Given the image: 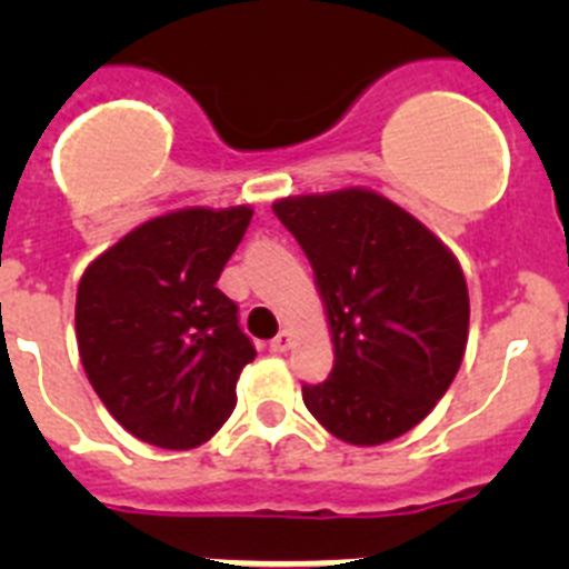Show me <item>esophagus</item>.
Returning a JSON list of instances; mask_svg holds the SVG:
<instances>
[{
  "label": "esophagus",
  "instance_id": "obj_1",
  "mask_svg": "<svg viewBox=\"0 0 569 569\" xmlns=\"http://www.w3.org/2000/svg\"><path fill=\"white\" fill-rule=\"evenodd\" d=\"M290 347H293V333H290V330H279V336L270 341V350H273V353H288Z\"/></svg>",
  "mask_w": 569,
  "mask_h": 569
}]
</instances>
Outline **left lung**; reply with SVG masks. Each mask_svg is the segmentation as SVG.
<instances>
[{
	"mask_svg": "<svg viewBox=\"0 0 569 569\" xmlns=\"http://www.w3.org/2000/svg\"><path fill=\"white\" fill-rule=\"evenodd\" d=\"M273 213L308 256L333 339L330 379L301 387V399L347 445L399 439L439 405L465 359L470 296L459 259L367 188L288 196Z\"/></svg>",
	"mask_w": 569,
	"mask_h": 569,
	"instance_id": "8db88e82",
	"label": "left lung"
}]
</instances>
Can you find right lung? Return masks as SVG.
<instances>
[{
  "mask_svg": "<svg viewBox=\"0 0 569 569\" xmlns=\"http://www.w3.org/2000/svg\"><path fill=\"white\" fill-rule=\"evenodd\" d=\"M253 208H182L139 224L90 261L77 290L88 381L136 439L199 447L236 407L256 347L216 288Z\"/></svg>",
  "mask_w": 569,
  "mask_h": 569,
  "instance_id": "obj_1",
  "label": "right lung"
}]
</instances>
